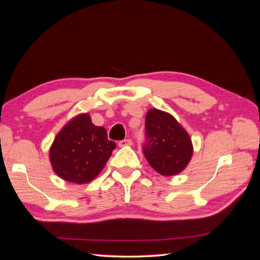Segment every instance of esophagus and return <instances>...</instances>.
Returning a JSON list of instances; mask_svg holds the SVG:
<instances>
[{"instance_id": "34e87169", "label": "esophagus", "mask_w": 260, "mask_h": 260, "mask_svg": "<svg viewBox=\"0 0 260 260\" xmlns=\"http://www.w3.org/2000/svg\"><path fill=\"white\" fill-rule=\"evenodd\" d=\"M118 145H119L120 147L130 146V145H132V141L130 139H124V140L119 141V143H118Z\"/></svg>"}]
</instances>
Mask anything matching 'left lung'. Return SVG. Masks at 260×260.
Listing matches in <instances>:
<instances>
[{"label":"left lung","mask_w":260,"mask_h":260,"mask_svg":"<svg viewBox=\"0 0 260 260\" xmlns=\"http://www.w3.org/2000/svg\"><path fill=\"white\" fill-rule=\"evenodd\" d=\"M143 153L148 164L162 176H175L190 162V136L171 115L149 109L145 118Z\"/></svg>","instance_id":"1"}]
</instances>
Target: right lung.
Listing matches in <instances>:
<instances>
[{
	"instance_id": "1",
	"label": "right lung",
	"mask_w": 260,
	"mask_h": 260,
	"mask_svg": "<svg viewBox=\"0 0 260 260\" xmlns=\"http://www.w3.org/2000/svg\"><path fill=\"white\" fill-rule=\"evenodd\" d=\"M115 147L106 129L94 125L90 116L82 114L59 131L51 146L50 159L61 179L83 184L100 174Z\"/></svg>"
}]
</instances>
